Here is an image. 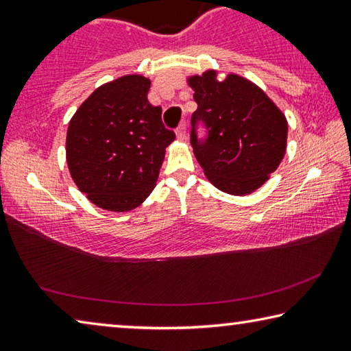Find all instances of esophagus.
Returning a JSON list of instances; mask_svg holds the SVG:
<instances>
[{
	"label": "esophagus",
	"mask_w": 351,
	"mask_h": 351,
	"mask_svg": "<svg viewBox=\"0 0 351 351\" xmlns=\"http://www.w3.org/2000/svg\"><path fill=\"white\" fill-rule=\"evenodd\" d=\"M176 138L180 139V141H186L187 139V125H186V122L181 123V125L176 128Z\"/></svg>",
	"instance_id": "34e87169"
}]
</instances>
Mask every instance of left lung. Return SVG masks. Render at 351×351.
I'll return each instance as SVG.
<instances>
[{
  "label": "left lung",
  "mask_w": 351,
  "mask_h": 351,
  "mask_svg": "<svg viewBox=\"0 0 351 351\" xmlns=\"http://www.w3.org/2000/svg\"><path fill=\"white\" fill-rule=\"evenodd\" d=\"M187 83L198 105L190 142L207 180L230 195L255 192L287 152V117L261 88L234 73L219 80L215 69H207ZM199 120L208 128L204 141L194 132Z\"/></svg>",
  "instance_id": "obj_1"
}]
</instances>
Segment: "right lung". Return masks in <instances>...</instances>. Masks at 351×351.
<instances>
[{
    "label": "right lung",
    "mask_w": 351,
    "mask_h": 351,
    "mask_svg": "<svg viewBox=\"0 0 351 351\" xmlns=\"http://www.w3.org/2000/svg\"><path fill=\"white\" fill-rule=\"evenodd\" d=\"M150 79L127 74L94 90L69 121L66 162L80 192L100 209L128 212L156 186L175 133L148 102Z\"/></svg>",
    "instance_id": "obj_1"
}]
</instances>
